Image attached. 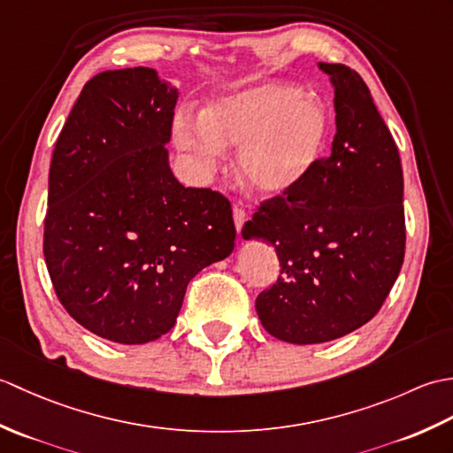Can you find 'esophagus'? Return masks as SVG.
I'll return each mask as SVG.
<instances>
[{"label":"esophagus","instance_id":"1","mask_svg":"<svg viewBox=\"0 0 453 453\" xmlns=\"http://www.w3.org/2000/svg\"><path fill=\"white\" fill-rule=\"evenodd\" d=\"M245 219H247V211H245V208H242V206H234V221H235V227H237V232H242L243 229V224H245Z\"/></svg>","mask_w":453,"mask_h":453}]
</instances>
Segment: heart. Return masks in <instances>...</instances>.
<instances>
[{
	"instance_id": "obj_1",
	"label": "heart",
	"mask_w": 453,
	"mask_h": 453,
	"mask_svg": "<svg viewBox=\"0 0 453 453\" xmlns=\"http://www.w3.org/2000/svg\"><path fill=\"white\" fill-rule=\"evenodd\" d=\"M329 134V114L319 99L296 85L266 83L211 103L200 124H182L177 140L204 165L221 150L239 151L243 185L274 196L297 185L319 159Z\"/></svg>"
}]
</instances>
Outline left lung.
<instances>
[{"instance_id": "1", "label": "left lung", "mask_w": 453, "mask_h": 453, "mask_svg": "<svg viewBox=\"0 0 453 453\" xmlns=\"http://www.w3.org/2000/svg\"><path fill=\"white\" fill-rule=\"evenodd\" d=\"M334 85L331 153L245 221L271 243L278 280L257 296L265 329L292 344L334 341L368 323L405 258L401 157L368 85L342 64H319Z\"/></svg>"}]
</instances>
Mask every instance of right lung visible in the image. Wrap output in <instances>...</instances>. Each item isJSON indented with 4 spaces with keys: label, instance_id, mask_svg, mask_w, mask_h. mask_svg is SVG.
Listing matches in <instances>:
<instances>
[{
    "label": "right lung",
    "instance_id": "obj_1",
    "mask_svg": "<svg viewBox=\"0 0 453 453\" xmlns=\"http://www.w3.org/2000/svg\"><path fill=\"white\" fill-rule=\"evenodd\" d=\"M175 103L151 67L97 73L52 153L48 274L64 310L112 342L171 331L188 282L235 245L229 200L182 187L169 169Z\"/></svg>",
    "mask_w": 453,
    "mask_h": 453
}]
</instances>
